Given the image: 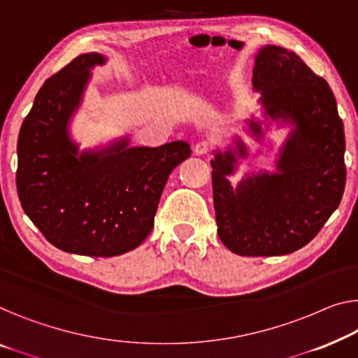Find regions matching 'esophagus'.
<instances>
[{"instance_id": "esophagus-1", "label": "esophagus", "mask_w": 358, "mask_h": 358, "mask_svg": "<svg viewBox=\"0 0 358 358\" xmlns=\"http://www.w3.org/2000/svg\"><path fill=\"white\" fill-rule=\"evenodd\" d=\"M212 151V145L209 141H199V143H196V146H194V152L196 154H209Z\"/></svg>"}]
</instances>
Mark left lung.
Instances as JSON below:
<instances>
[{
  "label": "left lung",
  "instance_id": "8db88e82",
  "mask_svg": "<svg viewBox=\"0 0 358 358\" xmlns=\"http://www.w3.org/2000/svg\"><path fill=\"white\" fill-rule=\"evenodd\" d=\"M255 90L271 119L296 124L282 149L278 172L248 177L231 188L233 152L212 165L213 207L222 243L244 257H271L301 249L338 209L345 188V136L334 94L294 52L265 46L255 57ZM254 135L262 130L249 124ZM239 154L246 148L238 145Z\"/></svg>",
  "mask_w": 358,
  "mask_h": 358
}]
</instances>
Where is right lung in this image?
Returning <instances> with one entry per match:
<instances>
[{"label":"right lung","mask_w":358,"mask_h":358,"mask_svg":"<svg viewBox=\"0 0 358 358\" xmlns=\"http://www.w3.org/2000/svg\"><path fill=\"white\" fill-rule=\"evenodd\" d=\"M98 52L80 55L36 93L17 140L20 206L48 241L66 252L115 257L148 238L172 170L191 156L185 141L77 156L67 122L82 99Z\"/></svg>","instance_id":"add662e5"}]
</instances>
